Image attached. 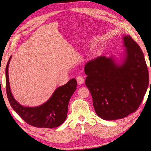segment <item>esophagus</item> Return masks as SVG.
I'll return each instance as SVG.
<instances>
[{
  "mask_svg": "<svg viewBox=\"0 0 151 151\" xmlns=\"http://www.w3.org/2000/svg\"><path fill=\"white\" fill-rule=\"evenodd\" d=\"M77 83H78L79 85L83 84L84 82V79L83 76H77L76 78Z\"/></svg>",
  "mask_w": 151,
  "mask_h": 151,
  "instance_id": "34e87169",
  "label": "esophagus"
}]
</instances>
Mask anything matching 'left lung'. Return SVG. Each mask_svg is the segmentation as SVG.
<instances>
[{"label": "left lung", "instance_id": "8db88e82", "mask_svg": "<svg viewBox=\"0 0 151 151\" xmlns=\"http://www.w3.org/2000/svg\"><path fill=\"white\" fill-rule=\"evenodd\" d=\"M123 40L126 49L120 63L114 57L100 56L84 67L85 84L92 96L95 112L105 120L121 119L135 112L149 85L141 48L129 35L123 36Z\"/></svg>", "mask_w": 151, "mask_h": 151}]
</instances>
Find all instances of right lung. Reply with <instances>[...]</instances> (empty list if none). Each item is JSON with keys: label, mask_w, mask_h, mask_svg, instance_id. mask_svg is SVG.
I'll return each mask as SVG.
<instances>
[{"label": "right lung", "mask_w": 151, "mask_h": 151, "mask_svg": "<svg viewBox=\"0 0 151 151\" xmlns=\"http://www.w3.org/2000/svg\"><path fill=\"white\" fill-rule=\"evenodd\" d=\"M10 57L6 68V84L7 98L11 106L18 115L29 125L38 128L57 127L65 122L68 105L72 95L77 89V81L72 79L67 84L57 88L47 102L36 107L22 106L14 98L9 80V65Z\"/></svg>", "instance_id": "add662e5"}]
</instances>
